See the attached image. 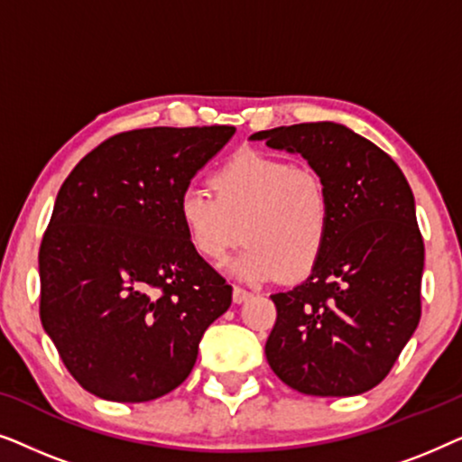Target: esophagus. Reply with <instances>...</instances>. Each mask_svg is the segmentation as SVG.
Segmentation results:
<instances>
[{"label":"esophagus","mask_w":462,"mask_h":462,"mask_svg":"<svg viewBox=\"0 0 462 462\" xmlns=\"http://www.w3.org/2000/svg\"><path fill=\"white\" fill-rule=\"evenodd\" d=\"M250 296H252V292H248V290H244L239 286L233 288V302H236V305H242V302L248 300Z\"/></svg>","instance_id":"esophagus-1"}]
</instances>
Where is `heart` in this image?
Masks as SVG:
<instances>
[{
	"label": "heart",
	"mask_w": 462,
	"mask_h": 462,
	"mask_svg": "<svg viewBox=\"0 0 462 462\" xmlns=\"http://www.w3.org/2000/svg\"><path fill=\"white\" fill-rule=\"evenodd\" d=\"M212 191L187 187L179 198V218L195 254L223 264L242 242L236 261L244 280L307 275L330 237V193L318 174L294 162L242 151L212 176Z\"/></svg>",
	"instance_id": "heart-1"
}]
</instances>
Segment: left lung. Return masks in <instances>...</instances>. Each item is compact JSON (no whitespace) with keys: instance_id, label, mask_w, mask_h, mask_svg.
<instances>
[{"instance_id":"1","label":"left lung","mask_w":462,"mask_h":462,"mask_svg":"<svg viewBox=\"0 0 462 462\" xmlns=\"http://www.w3.org/2000/svg\"><path fill=\"white\" fill-rule=\"evenodd\" d=\"M300 153L330 193V237L300 286L271 296L277 319L264 356L288 387L349 397L389 374L420 319L425 244L400 166L334 122L250 136Z\"/></svg>"}]
</instances>
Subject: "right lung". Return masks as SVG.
<instances>
[{
	"label": "right lung",
	"instance_id": "add662e5",
	"mask_svg": "<svg viewBox=\"0 0 462 462\" xmlns=\"http://www.w3.org/2000/svg\"><path fill=\"white\" fill-rule=\"evenodd\" d=\"M233 125L143 128L92 149L62 182L40 248V318L71 376L151 402L191 374L233 288L195 254L179 198Z\"/></svg>",
	"mask_w": 462,
	"mask_h": 462
}]
</instances>
